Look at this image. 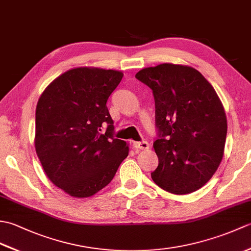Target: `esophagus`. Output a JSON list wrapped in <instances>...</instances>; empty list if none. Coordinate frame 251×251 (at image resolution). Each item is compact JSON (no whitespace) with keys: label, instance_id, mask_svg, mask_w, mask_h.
Here are the masks:
<instances>
[{"label":"esophagus","instance_id":"1","mask_svg":"<svg viewBox=\"0 0 251 251\" xmlns=\"http://www.w3.org/2000/svg\"><path fill=\"white\" fill-rule=\"evenodd\" d=\"M134 147L136 149H140V150H149L150 149V145L147 141H142V142H134Z\"/></svg>","mask_w":251,"mask_h":251}]
</instances>
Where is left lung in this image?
<instances>
[{
    "label": "left lung",
    "instance_id": "8db88e82",
    "mask_svg": "<svg viewBox=\"0 0 251 251\" xmlns=\"http://www.w3.org/2000/svg\"><path fill=\"white\" fill-rule=\"evenodd\" d=\"M136 77L153 90L159 139L153 143L158 166L151 177L173 194L204 186L225 153L226 115L215 88L196 69L162 63Z\"/></svg>",
    "mask_w": 251,
    "mask_h": 251
}]
</instances>
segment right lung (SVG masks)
Segmentation results:
<instances>
[{"label": "right lung", "instance_id": "add662e5", "mask_svg": "<svg viewBox=\"0 0 251 251\" xmlns=\"http://www.w3.org/2000/svg\"><path fill=\"white\" fill-rule=\"evenodd\" d=\"M122 71L77 67L56 77L40 96L34 147L47 177L72 197L98 193L115 176L129 146L113 138L106 101ZM104 122L108 124L102 132Z\"/></svg>", "mask_w": 251, "mask_h": 251}]
</instances>
